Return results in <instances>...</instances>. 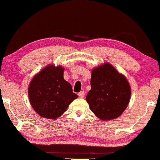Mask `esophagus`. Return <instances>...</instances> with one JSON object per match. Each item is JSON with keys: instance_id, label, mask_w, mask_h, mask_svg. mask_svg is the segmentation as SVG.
<instances>
[{"instance_id": "34e87169", "label": "esophagus", "mask_w": 160, "mask_h": 160, "mask_svg": "<svg viewBox=\"0 0 160 160\" xmlns=\"http://www.w3.org/2000/svg\"><path fill=\"white\" fill-rule=\"evenodd\" d=\"M78 97H79L80 98H84V95H85V94H84V91H82V92H80L78 94Z\"/></svg>"}]
</instances>
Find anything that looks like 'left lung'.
<instances>
[{"instance_id": "1", "label": "left lung", "mask_w": 160, "mask_h": 160, "mask_svg": "<svg viewBox=\"0 0 160 160\" xmlns=\"http://www.w3.org/2000/svg\"><path fill=\"white\" fill-rule=\"evenodd\" d=\"M91 75V89L86 97L91 111L102 121L120 117L131 96V87L125 76L109 62L94 68Z\"/></svg>"}]
</instances>
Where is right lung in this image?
<instances>
[{"mask_svg": "<svg viewBox=\"0 0 160 160\" xmlns=\"http://www.w3.org/2000/svg\"><path fill=\"white\" fill-rule=\"evenodd\" d=\"M64 68L49 64L36 73L28 87L30 103L41 117L55 119L78 98L63 77Z\"/></svg>", "mask_w": 160, "mask_h": 160, "instance_id": "add662e5", "label": "right lung"}]
</instances>
